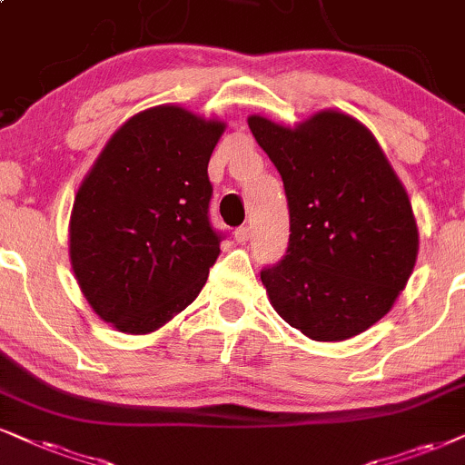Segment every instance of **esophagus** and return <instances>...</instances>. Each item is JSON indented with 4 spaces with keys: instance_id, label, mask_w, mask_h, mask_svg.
<instances>
[{
    "instance_id": "34e87169",
    "label": "esophagus",
    "mask_w": 465,
    "mask_h": 465,
    "mask_svg": "<svg viewBox=\"0 0 465 465\" xmlns=\"http://www.w3.org/2000/svg\"><path fill=\"white\" fill-rule=\"evenodd\" d=\"M233 240H236V242H240V244L249 242V240H251V227H238L236 232H233Z\"/></svg>"
}]
</instances>
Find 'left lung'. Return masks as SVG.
<instances>
[{
  "label": "left lung",
  "mask_w": 465,
  "mask_h": 465,
  "mask_svg": "<svg viewBox=\"0 0 465 465\" xmlns=\"http://www.w3.org/2000/svg\"><path fill=\"white\" fill-rule=\"evenodd\" d=\"M283 180L290 246L262 270L276 313L313 341H345L380 322L408 285L419 227L408 193L367 126L337 109L296 126L249 115Z\"/></svg>",
  "instance_id": "8db88e82"
}]
</instances>
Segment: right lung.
<instances>
[{"instance_id":"1","label":"right lung","mask_w":465,"mask_h":465,"mask_svg":"<svg viewBox=\"0 0 465 465\" xmlns=\"http://www.w3.org/2000/svg\"><path fill=\"white\" fill-rule=\"evenodd\" d=\"M223 131L178 104L139 111L81 182L70 263L94 313L120 332H154L205 285L221 252L208 163Z\"/></svg>"}]
</instances>
